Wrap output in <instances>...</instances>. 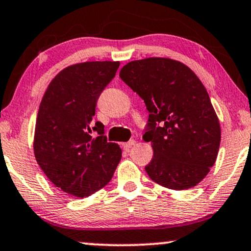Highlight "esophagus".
Returning <instances> with one entry per match:
<instances>
[{
    "label": "esophagus",
    "instance_id": "esophagus-1",
    "mask_svg": "<svg viewBox=\"0 0 251 251\" xmlns=\"http://www.w3.org/2000/svg\"><path fill=\"white\" fill-rule=\"evenodd\" d=\"M135 143H136L135 140H130V141L126 142V143H123L122 145H123V148H125V149H130V148H131L132 145H134Z\"/></svg>",
    "mask_w": 251,
    "mask_h": 251
}]
</instances>
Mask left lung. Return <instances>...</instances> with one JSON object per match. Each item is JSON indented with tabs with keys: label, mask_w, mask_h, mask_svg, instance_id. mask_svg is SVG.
<instances>
[{
	"label": "left lung",
	"mask_w": 251,
	"mask_h": 251,
	"mask_svg": "<svg viewBox=\"0 0 251 251\" xmlns=\"http://www.w3.org/2000/svg\"><path fill=\"white\" fill-rule=\"evenodd\" d=\"M120 78L149 111L143 140L153 157L148 176L171 190H186L208 175L218 157L221 129L208 93L186 65L147 58L122 67Z\"/></svg>",
	"instance_id": "obj_1"
}]
</instances>
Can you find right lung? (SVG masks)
<instances>
[{
  "label": "right lung",
  "instance_id": "1",
  "mask_svg": "<svg viewBox=\"0 0 251 251\" xmlns=\"http://www.w3.org/2000/svg\"><path fill=\"white\" fill-rule=\"evenodd\" d=\"M119 66V61H88L66 67L40 102L36 160L55 186L73 197L87 198L106 186L122 157L119 145L107 141L103 125L93 122L99 97Z\"/></svg>",
  "mask_w": 251,
  "mask_h": 251
}]
</instances>
